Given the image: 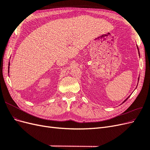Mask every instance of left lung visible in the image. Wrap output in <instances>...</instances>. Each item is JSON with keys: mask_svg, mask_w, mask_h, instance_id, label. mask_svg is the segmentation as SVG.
<instances>
[{"mask_svg": "<svg viewBox=\"0 0 150 150\" xmlns=\"http://www.w3.org/2000/svg\"><path fill=\"white\" fill-rule=\"evenodd\" d=\"M137 46V49H138V54H139V49H138V46ZM139 77H138V81H139ZM137 86H138V84H137ZM129 96H129L128 98H127L125 99V100L123 102H122V103L121 104H122V103H125V101L127 100V99H128L129 98Z\"/></svg>", "mask_w": 150, "mask_h": 150, "instance_id": "8db88e82", "label": "left lung"}]
</instances>
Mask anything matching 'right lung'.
<instances>
[{
    "label": "right lung",
    "mask_w": 150,
    "mask_h": 150,
    "mask_svg": "<svg viewBox=\"0 0 150 150\" xmlns=\"http://www.w3.org/2000/svg\"><path fill=\"white\" fill-rule=\"evenodd\" d=\"M9 66H10V62H8V73H9Z\"/></svg>",
    "instance_id": "obj_1"
}]
</instances>
